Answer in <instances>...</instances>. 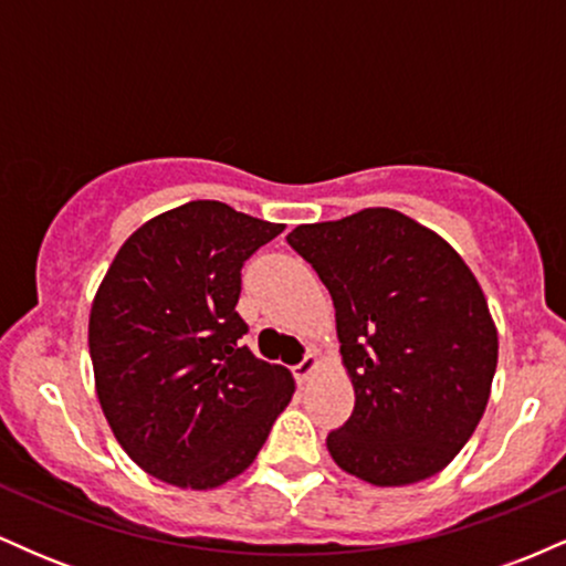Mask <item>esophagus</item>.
I'll use <instances>...</instances> for the list:
<instances>
[{
	"label": "esophagus",
	"mask_w": 566,
	"mask_h": 566,
	"mask_svg": "<svg viewBox=\"0 0 566 566\" xmlns=\"http://www.w3.org/2000/svg\"><path fill=\"white\" fill-rule=\"evenodd\" d=\"M292 373H295V380L301 382V386H305V382H308L316 373H319V356L305 354V359L301 361V365L292 367Z\"/></svg>",
	"instance_id": "obj_1"
}]
</instances>
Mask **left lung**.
I'll return each instance as SVG.
<instances>
[{
  "instance_id": "1",
  "label": "left lung",
  "mask_w": 566,
  "mask_h": 566,
  "mask_svg": "<svg viewBox=\"0 0 566 566\" xmlns=\"http://www.w3.org/2000/svg\"><path fill=\"white\" fill-rule=\"evenodd\" d=\"M335 305L354 412L333 460L375 486L444 471L476 431L497 367V327L469 263L405 212L367 207L287 237Z\"/></svg>"
}]
</instances>
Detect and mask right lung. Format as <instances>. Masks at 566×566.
I'll use <instances>...</instances> for the list:
<instances>
[{"mask_svg":"<svg viewBox=\"0 0 566 566\" xmlns=\"http://www.w3.org/2000/svg\"><path fill=\"white\" fill-rule=\"evenodd\" d=\"M282 223L199 199L146 220L90 308L103 415L135 465L180 490L244 473L295 394L292 373L239 337L242 265Z\"/></svg>","mask_w":566,"mask_h":566,"instance_id":"add662e5","label":"right lung"}]
</instances>
